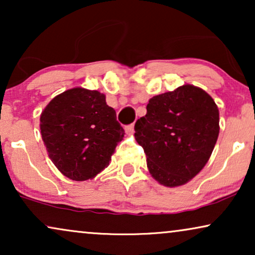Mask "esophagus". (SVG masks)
Masks as SVG:
<instances>
[{
  "label": "esophagus",
  "mask_w": 255,
  "mask_h": 255,
  "mask_svg": "<svg viewBox=\"0 0 255 255\" xmlns=\"http://www.w3.org/2000/svg\"><path fill=\"white\" fill-rule=\"evenodd\" d=\"M125 131H127V133L128 134H132L134 132V124H130L128 125V127H125Z\"/></svg>",
  "instance_id": "obj_1"
}]
</instances>
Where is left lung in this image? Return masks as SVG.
<instances>
[{
  "instance_id": "8db88e82",
  "label": "left lung",
  "mask_w": 255,
  "mask_h": 255,
  "mask_svg": "<svg viewBox=\"0 0 255 255\" xmlns=\"http://www.w3.org/2000/svg\"><path fill=\"white\" fill-rule=\"evenodd\" d=\"M134 125L153 179L183 186L207 165L219 134L217 104L203 89L183 85L152 97Z\"/></svg>"
}]
</instances>
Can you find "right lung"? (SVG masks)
Segmentation results:
<instances>
[{
    "label": "right lung",
    "instance_id": "obj_1",
    "mask_svg": "<svg viewBox=\"0 0 255 255\" xmlns=\"http://www.w3.org/2000/svg\"><path fill=\"white\" fill-rule=\"evenodd\" d=\"M40 132L52 162L73 181L93 179L107 168L125 134L106 95L81 87L51 100L40 115Z\"/></svg>",
    "mask_w": 255,
    "mask_h": 255
}]
</instances>
